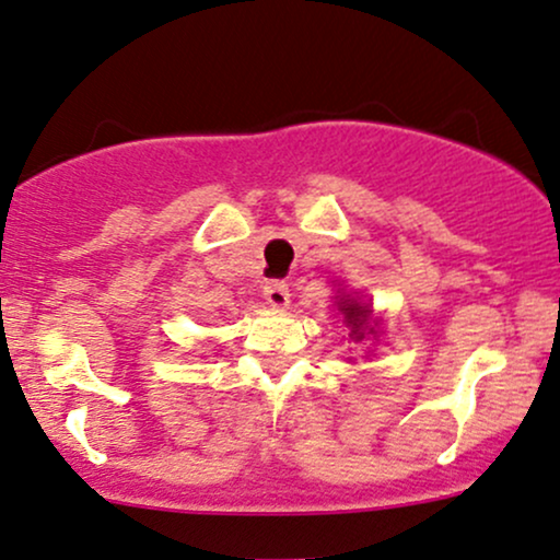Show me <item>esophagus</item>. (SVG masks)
Masks as SVG:
<instances>
[{
    "label": "esophagus",
    "mask_w": 560,
    "mask_h": 560,
    "mask_svg": "<svg viewBox=\"0 0 560 560\" xmlns=\"http://www.w3.org/2000/svg\"><path fill=\"white\" fill-rule=\"evenodd\" d=\"M262 298H266V302L276 310L287 307L289 305V287L284 284V281H268L266 287H262Z\"/></svg>",
    "instance_id": "obj_1"
}]
</instances>
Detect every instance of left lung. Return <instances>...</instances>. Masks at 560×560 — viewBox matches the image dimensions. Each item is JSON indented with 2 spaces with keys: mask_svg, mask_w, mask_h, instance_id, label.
Returning a JSON list of instances; mask_svg holds the SVG:
<instances>
[{
  "mask_svg": "<svg viewBox=\"0 0 560 560\" xmlns=\"http://www.w3.org/2000/svg\"><path fill=\"white\" fill-rule=\"evenodd\" d=\"M339 313L345 315V323L349 328H352V339L354 341H362L365 336L373 334L375 336V326H378V320H373V310H370V305H362V302H357L349 298V294H345L339 302Z\"/></svg>",
  "mask_w": 560,
  "mask_h": 560,
  "instance_id": "8db88e82",
  "label": "left lung"
}]
</instances>
